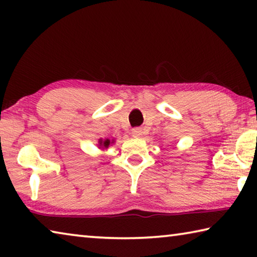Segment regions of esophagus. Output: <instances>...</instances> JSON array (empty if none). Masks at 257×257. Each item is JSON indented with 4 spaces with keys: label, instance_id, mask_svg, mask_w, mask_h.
<instances>
[{
    "label": "esophagus",
    "instance_id": "obj_1",
    "mask_svg": "<svg viewBox=\"0 0 257 257\" xmlns=\"http://www.w3.org/2000/svg\"><path fill=\"white\" fill-rule=\"evenodd\" d=\"M132 134H133V136H134L135 138H139V137L142 136L143 132H142L141 128H134V129L132 130Z\"/></svg>",
    "mask_w": 257,
    "mask_h": 257
}]
</instances>
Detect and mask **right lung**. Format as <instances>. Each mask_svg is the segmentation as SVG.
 Listing matches in <instances>:
<instances>
[{"instance_id": "1", "label": "right lung", "mask_w": 257, "mask_h": 257, "mask_svg": "<svg viewBox=\"0 0 257 257\" xmlns=\"http://www.w3.org/2000/svg\"><path fill=\"white\" fill-rule=\"evenodd\" d=\"M114 142H115L114 139H110V138L102 139V138H101V139H98V144H97V146H98V149H101L102 151H104V150L108 149V147H110Z\"/></svg>"}]
</instances>
